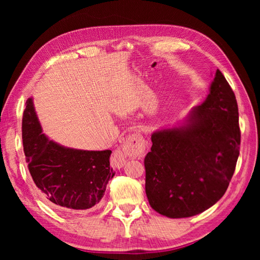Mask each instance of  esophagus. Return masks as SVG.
<instances>
[{
    "instance_id": "obj_1",
    "label": "esophagus",
    "mask_w": 260,
    "mask_h": 260,
    "mask_svg": "<svg viewBox=\"0 0 260 260\" xmlns=\"http://www.w3.org/2000/svg\"><path fill=\"white\" fill-rule=\"evenodd\" d=\"M146 150V141L141 133H133L127 136L120 149L114 151L112 156V164L116 169L124 166L127 157L140 158Z\"/></svg>"
}]
</instances>
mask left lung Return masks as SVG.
I'll use <instances>...</instances> for the list:
<instances>
[{
    "label": "left lung",
    "mask_w": 260,
    "mask_h": 260,
    "mask_svg": "<svg viewBox=\"0 0 260 260\" xmlns=\"http://www.w3.org/2000/svg\"><path fill=\"white\" fill-rule=\"evenodd\" d=\"M144 158L146 193L167 218H188L226 192L240 155L239 109L234 91L217 70L210 93L182 120L151 134Z\"/></svg>",
    "instance_id": "1"
}]
</instances>
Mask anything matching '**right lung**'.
Wrapping results in <instances>:
<instances>
[{"label":"right lung","instance_id":"1","mask_svg":"<svg viewBox=\"0 0 260 260\" xmlns=\"http://www.w3.org/2000/svg\"><path fill=\"white\" fill-rule=\"evenodd\" d=\"M23 144L32 179L43 199L61 210H88L100 203L109 180L111 150L64 147L43 134L33 99L26 102Z\"/></svg>","mask_w":260,"mask_h":260}]
</instances>
